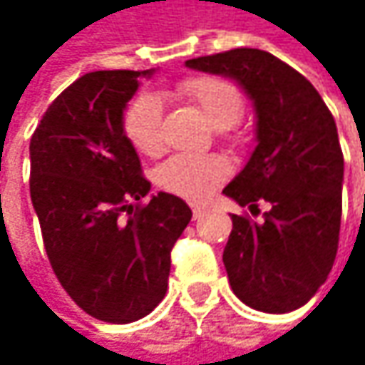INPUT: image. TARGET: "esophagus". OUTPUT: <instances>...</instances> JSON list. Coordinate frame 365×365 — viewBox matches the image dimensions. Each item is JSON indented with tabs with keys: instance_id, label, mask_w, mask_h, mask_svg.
Segmentation results:
<instances>
[{
	"instance_id": "esophagus-1",
	"label": "esophagus",
	"mask_w": 365,
	"mask_h": 365,
	"mask_svg": "<svg viewBox=\"0 0 365 365\" xmlns=\"http://www.w3.org/2000/svg\"><path fill=\"white\" fill-rule=\"evenodd\" d=\"M202 213H205V207H200V205H192V215H194V220H198Z\"/></svg>"
}]
</instances>
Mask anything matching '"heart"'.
<instances>
[{"mask_svg":"<svg viewBox=\"0 0 365 365\" xmlns=\"http://www.w3.org/2000/svg\"><path fill=\"white\" fill-rule=\"evenodd\" d=\"M178 97L194 106L205 120L217 128H232L243 113V97L239 88L217 76H194L178 82ZM122 130L128 143L143 156H158L163 152V106L154 95L135 97L122 115ZM230 173L222 156H192L178 154L163 163L156 171V183L187 200L207 198Z\"/></svg>","mask_w":365,"mask_h":365,"instance_id":"b5f03b06","label":"heart"}]
</instances>
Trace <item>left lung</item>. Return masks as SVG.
<instances>
[{
    "mask_svg": "<svg viewBox=\"0 0 365 365\" xmlns=\"http://www.w3.org/2000/svg\"><path fill=\"white\" fill-rule=\"evenodd\" d=\"M237 80L254 101L257 145L224 194L262 220L232 215L224 266L232 292L264 313H289L326 283L338 252L344 158L334 115L294 67L257 48L185 61Z\"/></svg>",
    "mask_w": 365,
    "mask_h": 365,
    "instance_id": "left-lung-1",
    "label": "left lung"
}]
</instances>
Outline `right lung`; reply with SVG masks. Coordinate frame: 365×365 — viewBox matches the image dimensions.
<instances>
[{
	"label": "right lung",
	"mask_w": 365,
	"mask_h": 365,
	"mask_svg": "<svg viewBox=\"0 0 365 365\" xmlns=\"http://www.w3.org/2000/svg\"><path fill=\"white\" fill-rule=\"evenodd\" d=\"M143 76L152 71L78 78L50 103L29 145L31 202L50 266L71 300L108 324L137 322L158 307L171 250L192 217L167 192L141 205L150 182L122 113Z\"/></svg>",
	"instance_id": "right-lung-1"
}]
</instances>
